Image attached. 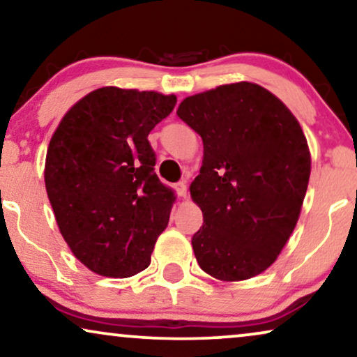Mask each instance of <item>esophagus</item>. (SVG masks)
<instances>
[{"instance_id": "34e87169", "label": "esophagus", "mask_w": 357, "mask_h": 357, "mask_svg": "<svg viewBox=\"0 0 357 357\" xmlns=\"http://www.w3.org/2000/svg\"><path fill=\"white\" fill-rule=\"evenodd\" d=\"M175 192H177L178 197L187 198V195H188V192H187V182H178V183H175Z\"/></svg>"}]
</instances>
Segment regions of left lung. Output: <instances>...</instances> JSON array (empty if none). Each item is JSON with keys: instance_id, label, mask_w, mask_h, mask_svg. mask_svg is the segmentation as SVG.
I'll return each mask as SVG.
<instances>
[{"instance_id": "left-lung-1", "label": "left lung", "mask_w": 357, "mask_h": 357, "mask_svg": "<svg viewBox=\"0 0 357 357\" xmlns=\"http://www.w3.org/2000/svg\"><path fill=\"white\" fill-rule=\"evenodd\" d=\"M177 115L203 139V165L190 185L203 211L192 238L198 265L221 281L260 275L289 241L309 185L299 121L245 81L190 96Z\"/></svg>"}]
</instances>
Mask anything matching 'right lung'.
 I'll return each mask as SVG.
<instances>
[{
    "instance_id": "right-lung-1",
    "label": "right lung",
    "mask_w": 357,
    "mask_h": 357,
    "mask_svg": "<svg viewBox=\"0 0 357 357\" xmlns=\"http://www.w3.org/2000/svg\"><path fill=\"white\" fill-rule=\"evenodd\" d=\"M175 104L174 94L100 87L76 102L52 136L48 199L68 247L97 275L146 270L167 227L175 197L154 172L148 135Z\"/></svg>"
}]
</instances>
